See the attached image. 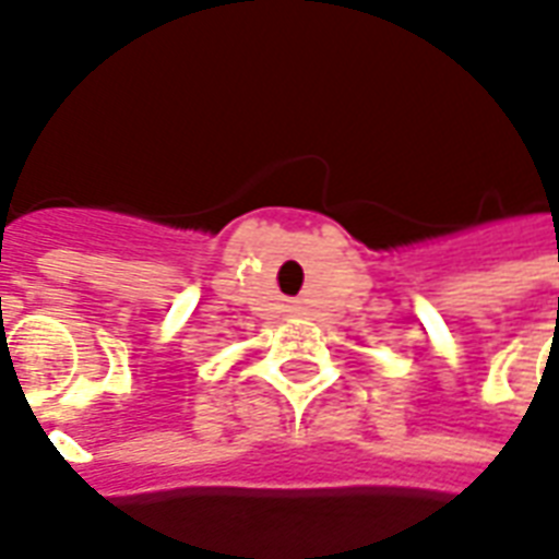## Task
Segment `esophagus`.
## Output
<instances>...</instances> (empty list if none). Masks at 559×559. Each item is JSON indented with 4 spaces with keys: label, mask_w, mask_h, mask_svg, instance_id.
I'll return each mask as SVG.
<instances>
[{
    "label": "esophagus",
    "mask_w": 559,
    "mask_h": 559,
    "mask_svg": "<svg viewBox=\"0 0 559 559\" xmlns=\"http://www.w3.org/2000/svg\"><path fill=\"white\" fill-rule=\"evenodd\" d=\"M293 311H296V308H293Z\"/></svg>",
    "instance_id": "esophagus-1"
}]
</instances>
